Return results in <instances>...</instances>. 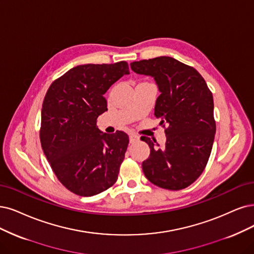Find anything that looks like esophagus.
I'll return each mask as SVG.
<instances>
[{
    "mask_svg": "<svg viewBox=\"0 0 254 254\" xmlns=\"http://www.w3.org/2000/svg\"><path fill=\"white\" fill-rule=\"evenodd\" d=\"M138 140H139V137L137 135H135V134L129 135V143H135L138 141Z\"/></svg>",
    "mask_w": 254,
    "mask_h": 254,
    "instance_id": "34e87169",
    "label": "esophagus"
}]
</instances>
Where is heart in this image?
Returning <instances> with one entry per match:
<instances>
[{"mask_svg":"<svg viewBox=\"0 0 254 254\" xmlns=\"http://www.w3.org/2000/svg\"><path fill=\"white\" fill-rule=\"evenodd\" d=\"M144 82H146V81H141V82H140V83H144Z\"/></svg>","mask_w":254,"mask_h":254,"instance_id":"obj_1","label":"heart"}]
</instances>
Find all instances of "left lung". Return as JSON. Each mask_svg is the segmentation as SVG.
I'll return each instance as SVG.
<instances>
[{"instance_id": "left-lung-1", "label": "left lung", "mask_w": 254, "mask_h": 254, "mask_svg": "<svg viewBox=\"0 0 254 254\" xmlns=\"http://www.w3.org/2000/svg\"><path fill=\"white\" fill-rule=\"evenodd\" d=\"M138 74L154 77L160 95L155 117L166 126V142L141 137L151 153L142 162L149 182L170 190L192 184L208 162L215 134L212 93L194 68L170 56L130 63Z\"/></svg>"}]
</instances>
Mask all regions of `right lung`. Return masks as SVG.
Listing matches in <instances>:
<instances>
[{
  "label": "right lung",
  "mask_w": 254,
  "mask_h": 254,
  "mask_svg": "<svg viewBox=\"0 0 254 254\" xmlns=\"http://www.w3.org/2000/svg\"><path fill=\"white\" fill-rule=\"evenodd\" d=\"M129 74L127 62L80 64L55 79L42 107L40 139L60 182L75 194L91 196L117 181L128 136L102 133L96 120L108 111L109 88Z\"/></svg>",
  "instance_id": "1"
}]
</instances>
